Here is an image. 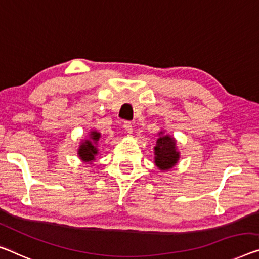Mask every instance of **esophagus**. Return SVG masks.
<instances>
[{
  "mask_svg": "<svg viewBox=\"0 0 259 259\" xmlns=\"http://www.w3.org/2000/svg\"><path fill=\"white\" fill-rule=\"evenodd\" d=\"M124 128L127 131V133H132L133 132V125L131 121H125L124 122Z\"/></svg>",
  "mask_w": 259,
  "mask_h": 259,
  "instance_id": "1",
  "label": "esophagus"
}]
</instances>
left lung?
<instances>
[{
    "label": "left lung",
    "mask_w": 259,
    "mask_h": 259,
    "mask_svg": "<svg viewBox=\"0 0 259 259\" xmlns=\"http://www.w3.org/2000/svg\"><path fill=\"white\" fill-rule=\"evenodd\" d=\"M160 138L157 139L155 147V164L161 170H168L176 164L180 154L176 150V142L169 135H164L160 132Z\"/></svg>",
    "instance_id": "8db88e82"
}]
</instances>
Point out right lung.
I'll use <instances>...</instances> for the list:
<instances>
[{"instance_id":"obj_1","label":"right lung","mask_w":259,"mask_h":259,"mask_svg":"<svg viewBox=\"0 0 259 259\" xmlns=\"http://www.w3.org/2000/svg\"><path fill=\"white\" fill-rule=\"evenodd\" d=\"M99 137H101V134L98 132H91L90 138L93 141L87 140L85 142L82 143L78 149V155L79 157H81V160L85 162H90L95 160V156L97 155V148L94 143H97V141L99 140Z\"/></svg>"}]
</instances>
